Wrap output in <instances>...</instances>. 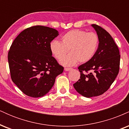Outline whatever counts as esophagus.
Instances as JSON below:
<instances>
[{
	"label": "esophagus",
	"instance_id": "obj_1",
	"mask_svg": "<svg viewBox=\"0 0 129 129\" xmlns=\"http://www.w3.org/2000/svg\"><path fill=\"white\" fill-rule=\"evenodd\" d=\"M72 68H67V67H66V68H64V70L66 71H67H67H69V70H72Z\"/></svg>",
	"mask_w": 129,
	"mask_h": 129
}]
</instances>
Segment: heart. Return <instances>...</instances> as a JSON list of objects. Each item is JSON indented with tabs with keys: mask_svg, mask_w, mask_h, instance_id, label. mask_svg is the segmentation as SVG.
Segmentation results:
<instances>
[{
	"mask_svg": "<svg viewBox=\"0 0 129 129\" xmlns=\"http://www.w3.org/2000/svg\"><path fill=\"white\" fill-rule=\"evenodd\" d=\"M99 38L96 33H87L81 29H73L67 32L61 38V42L51 41L50 49L56 59L60 60L70 49L71 53L60 60L63 66H72L79 61L86 63L90 61L96 52Z\"/></svg>",
	"mask_w": 129,
	"mask_h": 129,
	"instance_id": "b5f03b06",
	"label": "heart"
}]
</instances>
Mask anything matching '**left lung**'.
Instances as JSON below:
<instances>
[{"mask_svg": "<svg viewBox=\"0 0 129 129\" xmlns=\"http://www.w3.org/2000/svg\"><path fill=\"white\" fill-rule=\"evenodd\" d=\"M91 25L98 36V48L90 61L79 66L80 79L73 84L75 90L87 98L106 92L116 78L120 65L119 48L110 34L96 24Z\"/></svg>", "mask_w": 129, "mask_h": 129, "instance_id": "obj_1", "label": "left lung"}]
</instances>
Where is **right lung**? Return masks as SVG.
Instances as JSON below:
<instances>
[{
	"mask_svg": "<svg viewBox=\"0 0 129 129\" xmlns=\"http://www.w3.org/2000/svg\"><path fill=\"white\" fill-rule=\"evenodd\" d=\"M57 30L42 25L24 29L16 38L8 51L13 82L26 95L42 97L51 90L63 67L52 56L50 44Z\"/></svg>",
	"mask_w": 129,
	"mask_h": 129,
	"instance_id": "1",
	"label": "right lung"
}]
</instances>
